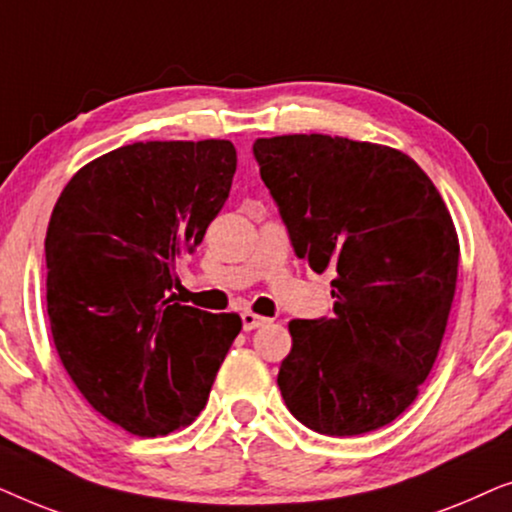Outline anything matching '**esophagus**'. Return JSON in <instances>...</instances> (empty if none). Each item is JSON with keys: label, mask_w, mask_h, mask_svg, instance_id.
<instances>
[{"label": "esophagus", "mask_w": 512, "mask_h": 512, "mask_svg": "<svg viewBox=\"0 0 512 512\" xmlns=\"http://www.w3.org/2000/svg\"><path fill=\"white\" fill-rule=\"evenodd\" d=\"M265 321H268V319L261 317V314H254L251 310L242 312V328H244V331H254V328L263 326Z\"/></svg>", "instance_id": "obj_1"}]
</instances>
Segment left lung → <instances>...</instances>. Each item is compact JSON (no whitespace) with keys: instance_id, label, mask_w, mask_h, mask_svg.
Returning a JSON list of instances; mask_svg holds the SVG:
<instances>
[{"instance_id":"left-lung-1","label":"left lung","mask_w":512,"mask_h":512,"mask_svg":"<svg viewBox=\"0 0 512 512\" xmlns=\"http://www.w3.org/2000/svg\"><path fill=\"white\" fill-rule=\"evenodd\" d=\"M293 251L333 272V317L293 319L277 384L324 436H359L410 408L443 342L459 240L438 188L391 146L331 135L256 139Z\"/></svg>"}]
</instances>
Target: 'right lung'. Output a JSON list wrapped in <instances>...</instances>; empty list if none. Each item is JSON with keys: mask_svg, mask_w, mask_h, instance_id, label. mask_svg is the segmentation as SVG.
Returning <instances> with one entry per match:
<instances>
[{"mask_svg": "<svg viewBox=\"0 0 512 512\" xmlns=\"http://www.w3.org/2000/svg\"><path fill=\"white\" fill-rule=\"evenodd\" d=\"M237 167L228 139L135 142L69 179L46 230L55 349L83 398L139 438L188 426L242 331L174 303L177 263L205 237Z\"/></svg>", "mask_w": 512, "mask_h": 512, "instance_id": "1", "label": "right lung"}]
</instances>
